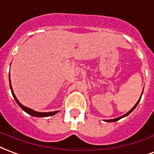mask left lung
I'll return each mask as SVG.
<instances>
[{"label":"left lung","instance_id":"1","mask_svg":"<svg viewBox=\"0 0 154 154\" xmlns=\"http://www.w3.org/2000/svg\"><path fill=\"white\" fill-rule=\"evenodd\" d=\"M141 95H142V94H141ZM140 100H138V102H137V103H135V105L134 106V107H133V108H132V109H131V110H130L129 112H126V114H125V115H123V116H122V117H120V118H115V119H112V120H107V121H106V122H116V121L119 120V119H121V118H124V117H126V116H127V115H128V114H130V113H131V112L132 111H133V110H134V109H135V107H136V106H137V104H138V103H139V102H140Z\"/></svg>","mask_w":154,"mask_h":154}]
</instances>
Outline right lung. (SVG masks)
Here are the masks:
<instances>
[{"label": "right lung", "instance_id": "obj_1", "mask_svg": "<svg viewBox=\"0 0 154 154\" xmlns=\"http://www.w3.org/2000/svg\"><path fill=\"white\" fill-rule=\"evenodd\" d=\"M10 89H11V92H12V94H13L14 98V100L17 102V103L20 106V108L25 111V112L28 113V114L32 115V116H33V117H49V116H52V115H54L55 113L58 112V111H55V112H36V111H34L32 109H28V108H26L25 106L22 105L21 103H19V101L17 100L16 96L14 95L13 92V90H12V86H11V83H10Z\"/></svg>", "mask_w": 154, "mask_h": 154}]
</instances>
